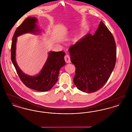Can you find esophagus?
I'll use <instances>...</instances> for the list:
<instances>
[{
  "instance_id": "1",
  "label": "esophagus",
  "mask_w": 132,
  "mask_h": 132,
  "mask_svg": "<svg viewBox=\"0 0 132 132\" xmlns=\"http://www.w3.org/2000/svg\"><path fill=\"white\" fill-rule=\"evenodd\" d=\"M64 59H65V61L66 63H69L71 62L70 57V56L68 54L65 55V56L64 57Z\"/></svg>"
}]
</instances>
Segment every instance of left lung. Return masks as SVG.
Here are the masks:
<instances>
[{"label": "left lung", "instance_id": "obj_1", "mask_svg": "<svg viewBox=\"0 0 132 132\" xmlns=\"http://www.w3.org/2000/svg\"><path fill=\"white\" fill-rule=\"evenodd\" d=\"M76 67L73 82L83 92L94 93L106 82L115 67L116 46L112 33L101 21L93 36L88 34L69 48Z\"/></svg>", "mask_w": 132, "mask_h": 132}]
</instances>
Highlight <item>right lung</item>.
I'll return each instance as SVG.
<instances>
[{
    "label": "right lung",
    "instance_id": "obj_1",
    "mask_svg": "<svg viewBox=\"0 0 132 132\" xmlns=\"http://www.w3.org/2000/svg\"><path fill=\"white\" fill-rule=\"evenodd\" d=\"M38 20L34 17L25 19L17 28L13 37L11 48V58L20 79L28 88L39 91L46 92L50 89L58 81L59 70L65 64L63 51H50L43 68L39 74L35 76L26 75L20 69L16 61L17 38L26 33L37 34L39 32L36 24Z\"/></svg>",
    "mask_w": 132,
    "mask_h": 132
}]
</instances>
